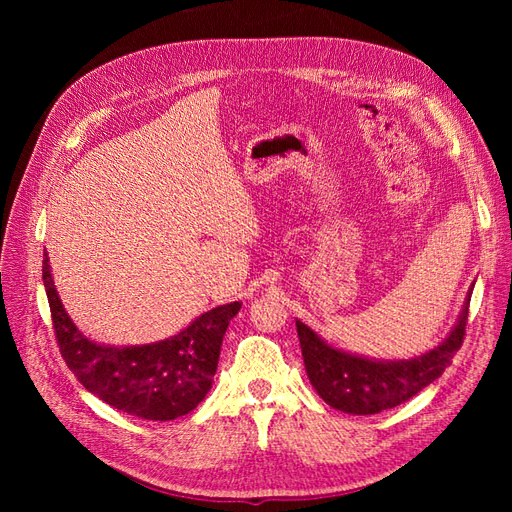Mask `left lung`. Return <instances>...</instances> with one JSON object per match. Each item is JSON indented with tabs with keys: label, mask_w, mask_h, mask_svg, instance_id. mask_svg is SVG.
Listing matches in <instances>:
<instances>
[{
	"label": "left lung",
	"mask_w": 512,
	"mask_h": 512,
	"mask_svg": "<svg viewBox=\"0 0 512 512\" xmlns=\"http://www.w3.org/2000/svg\"><path fill=\"white\" fill-rule=\"evenodd\" d=\"M470 314V299L463 305L457 327L444 342L412 361H369L327 346L297 320V333L307 378L316 393L331 408L350 414H378L395 408L421 393L427 384L442 376L463 344Z\"/></svg>",
	"instance_id": "1"
}]
</instances>
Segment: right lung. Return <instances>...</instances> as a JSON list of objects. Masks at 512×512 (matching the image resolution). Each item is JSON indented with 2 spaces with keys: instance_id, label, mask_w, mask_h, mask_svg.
<instances>
[{
  "instance_id": "1",
  "label": "right lung",
  "mask_w": 512,
  "mask_h": 512,
  "mask_svg": "<svg viewBox=\"0 0 512 512\" xmlns=\"http://www.w3.org/2000/svg\"><path fill=\"white\" fill-rule=\"evenodd\" d=\"M42 280L59 352L89 393L147 421H173L205 399L218 369L228 322L241 307L239 301L211 309L164 342L108 348L89 342L68 318L53 286L49 258L42 260Z\"/></svg>"
}]
</instances>
